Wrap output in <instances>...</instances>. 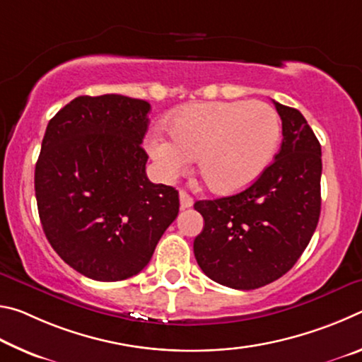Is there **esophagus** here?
Wrapping results in <instances>:
<instances>
[{
  "mask_svg": "<svg viewBox=\"0 0 362 362\" xmlns=\"http://www.w3.org/2000/svg\"><path fill=\"white\" fill-rule=\"evenodd\" d=\"M179 198H180V207H182V209H188V207L193 206V198L185 192V189H180Z\"/></svg>",
  "mask_w": 362,
  "mask_h": 362,
  "instance_id": "1",
  "label": "esophagus"
}]
</instances>
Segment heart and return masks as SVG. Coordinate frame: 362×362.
<instances>
[{"label": "heart", "mask_w": 362, "mask_h": 362, "mask_svg": "<svg viewBox=\"0 0 362 362\" xmlns=\"http://www.w3.org/2000/svg\"><path fill=\"white\" fill-rule=\"evenodd\" d=\"M173 140L151 134L146 144L159 173L174 179L198 158V173L216 194H235L272 164L281 139L279 116L262 100L188 105L168 126Z\"/></svg>", "instance_id": "b5f03b06"}]
</instances>
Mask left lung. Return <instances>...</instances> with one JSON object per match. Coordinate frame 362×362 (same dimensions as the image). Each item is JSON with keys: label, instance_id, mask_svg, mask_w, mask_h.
<instances>
[{"label": "left lung", "instance_id": "left-lung-1", "mask_svg": "<svg viewBox=\"0 0 362 362\" xmlns=\"http://www.w3.org/2000/svg\"><path fill=\"white\" fill-rule=\"evenodd\" d=\"M283 144L274 161L244 192L196 201L204 228L194 238L206 276L231 289H259L296 265L321 212V145L303 115L274 102Z\"/></svg>", "mask_w": 362, "mask_h": 362}]
</instances>
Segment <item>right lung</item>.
Returning <instances> with one entry per match:
<instances>
[{
	"label": "right lung",
	"mask_w": 362,
	"mask_h": 362,
	"mask_svg": "<svg viewBox=\"0 0 362 362\" xmlns=\"http://www.w3.org/2000/svg\"><path fill=\"white\" fill-rule=\"evenodd\" d=\"M150 108L119 94L81 95L46 127L35 168L42 230L60 259L90 279L142 272L179 214V192L145 173Z\"/></svg>",
	"instance_id": "1"
}]
</instances>
